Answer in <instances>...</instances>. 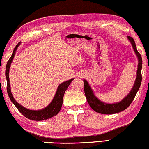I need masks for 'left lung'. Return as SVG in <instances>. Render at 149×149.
<instances>
[{
  "label": "left lung",
  "mask_w": 149,
  "mask_h": 149,
  "mask_svg": "<svg viewBox=\"0 0 149 149\" xmlns=\"http://www.w3.org/2000/svg\"><path fill=\"white\" fill-rule=\"evenodd\" d=\"M127 38L132 45L135 54L138 57V69L137 73H136V79L134 83V85L132 89L130 91V92L128 93V95L125 98H123L121 102L117 103L114 104H107L97 99L95 96L93 91L89 86V83H87L86 80H83L84 82V90H85V95L86 97L87 100L88 102L89 106L93 111H95L97 113L101 114H105V115H111V114H115L119 113L125 110L131 104V103L133 101V100L135 97L136 93H137L138 89L140 88V84L142 82V57L138 52L136 49V43L134 41V38L130 37V36H127Z\"/></svg>",
  "instance_id": "8db88e82"
}]
</instances>
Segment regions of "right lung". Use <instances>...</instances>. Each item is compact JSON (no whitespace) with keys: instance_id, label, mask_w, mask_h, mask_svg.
I'll use <instances>...</instances> for the list:
<instances>
[{"instance_id":"right-lung-1","label":"right lung","mask_w":149,"mask_h":149,"mask_svg":"<svg viewBox=\"0 0 149 149\" xmlns=\"http://www.w3.org/2000/svg\"><path fill=\"white\" fill-rule=\"evenodd\" d=\"M20 45V42H19L17 45L15 46V49H14L13 54H12L11 58L7 62V66H6V70H5V76L6 79H7V90L8 95L10 100H11L13 104L15 106L16 108L18 109L20 113L23 115L24 117H26L28 119L30 120H34V121H43V120H46L49 118H52L54 116H56L59 112H60L61 108L62 106L63 102V97H64V95L66 90L68 88L69 85L72 82V81L74 79H71L70 80H68L67 81H65L64 83H62L61 84L59 85L57 89L56 93L49 104L47 107L43 109L39 110V111H32V110H29L26 108L22 107L20 105L19 103H17L14 99V97L12 95L11 91V87H10V82H9V68L10 66H11L12 61L15 56V52L17 49Z\"/></svg>"}]
</instances>
